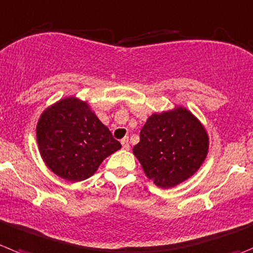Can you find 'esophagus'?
<instances>
[{"label": "esophagus", "instance_id": "1", "mask_svg": "<svg viewBox=\"0 0 253 253\" xmlns=\"http://www.w3.org/2000/svg\"><path fill=\"white\" fill-rule=\"evenodd\" d=\"M122 145L125 150L130 149V144H129V138L128 136H125V138L122 139Z\"/></svg>", "mask_w": 253, "mask_h": 253}]
</instances>
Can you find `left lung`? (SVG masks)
Wrapping results in <instances>:
<instances>
[{"mask_svg": "<svg viewBox=\"0 0 253 253\" xmlns=\"http://www.w3.org/2000/svg\"><path fill=\"white\" fill-rule=\"evenodd\" d=\"M145 175L161 188L184 182L202 166L208 153V135L185 108L153 114L133 148Z\"/></svg>", "mask_w": 253, "mask_h": 253, "instance_id": "1", "label": "left lung"}]
</instances>
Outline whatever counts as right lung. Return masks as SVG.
I'll use <instances>...</instances> for the list:
<instances>
[{"label":"right lung","instance_id":"right-lung-1","mask_svg":"<svg viewBox=\"0 0 253 253\" xmlns=\"http://www.w3.org/2000/svg\"><path fill=\"white\" fill-rule=\"evenodd\" d=\"M36 136L46 166L70 182L91 177L106 157L122 148L87 103L74 96L43 111Z\"/></svg>","mask_w":253,"mask_h":253}]
</instances>
